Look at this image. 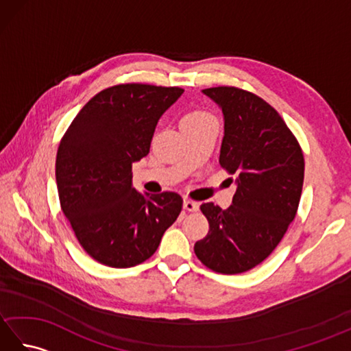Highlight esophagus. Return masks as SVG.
<instances>
[{
    "label": "esophagus",
    "instance_id": "obj_1",
    "mask_svg": "<svg viewBox=\"0 0 351 351\" xmlns=\"http://www.w3.org/2000/svg\"><path fill=\"white\" fill-rule=\"evenodd\" d=\"M184 208L187 211H190V213H195V211L199 210V204L195 202V200L187 199V200H184Z\"/></svg>",
    "mask_w": 351,
    "mask_h": 351
}]
</instances>
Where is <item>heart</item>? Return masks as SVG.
Returning a JSON list of instances; mask_svg holds the SVG:
<instances>
[{
    "mask_svg": "<svg viewBox=\"0 0 351 351\" xmlns=\"http://www.w3.org/2000/svg\"><path fill=\"white\" fill-rule=\"evenodd\" d=\"M208 117H211V116L204 113V111H197V110L190 111V113H187L182 117L181 123L184 125V123H190V122H199V121H204V119H208Z\"/></svg>",
    "mask_w": 351,
    "mask_h": 351,
    "instance_id": "obj_1",
    "label": "heart"
}]
</instances>
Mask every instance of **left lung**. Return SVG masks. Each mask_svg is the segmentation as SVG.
<instances>
[{
	"label": "left lung",
	"instance_id": "8db88e82",
	"mask_svg": "<svg viewBox=\"0 0 351 351\" xmlns=\"http://www.w3.org/2000/svg\"><path fill=\"white\" fill-rule=\"evenodd\" d=\"M225 117L220 166L237 176L232 205H200L210 230L195 244L200 263L238 274L259 265L285 235L299 208L304 158L295 136L270 104L238 87L202 90Z\"/></svg>",
	"mask_w": 351,
	"mask_h": 351
}]
</instances>
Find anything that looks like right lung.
Masks as SVG:
<instances>
[{"label": "right lung", "mask_w": 351, "mask_h": 351, "mask_svg": "<svg viewBox=\"0 0 351 351\" xmlns=\"http://www.w3.org/2000/svg\"><path fill=\"white\" fill-rule=\"evenodd\" d=\"M182 92L141 83L104 88L80 110L60 141V206L81 247L104 265L145 263L182 210L178 193L149 196L132 187V162L149 154L158 119Z\"/></svg>", "instance_id": "right-lung-1"}]
</instances>
